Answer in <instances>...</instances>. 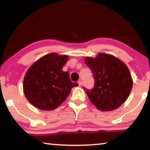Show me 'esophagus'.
<instances>
[{
    "mask_svg": "<svg viewBox=\"0 0 150 150\" xmlns=\"http://www.w3.org/2000/svg\"><path fill=\"white\" fill-rule=\"evenodd\" d=\"M78 85H79V87H81L82 86V81L81 80H79L78 81Z\"/></svg>",
    "mask_w": 150,
    "mask_h": 150,
    "instance_id": "obj_1",
    "label": "esophagus"
}]
</instances>
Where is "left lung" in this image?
I'll return each instance as SVG.
<instances>
[{"mask_svg": "<svg viewBox=\"0 0 150 150\" xmlns=\"http://www.w3.org/2000/svg\"><path fill=\"white\" fill-rule=\"evenodd\" d=\"M85 63L95 79L93 90L85 89L93 105L98 110L118 108L130 95L133 85L128 67L112 55L98 53L95 57H86Z\"/></svg>", "mask_w": 150, "mask_h": 150, "instance_id": "8db88e82", "label": "left lung"}]
</instances>
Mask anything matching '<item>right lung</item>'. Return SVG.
Returning a JSON list of instances; mask_svg holds the SVG:
<instances>
[{
	"label": "right lung",
	"instance_id": "right-lung-1",
	"mask_svg": "<svg viewBox=\"0 0 150 150\" xmlns=\"http://www.w3.org/2000/svg\"><path fill=\"white\" fill-rule=\"evenodd\" d=\"M69 56L50 53L40 57L30 66L25 74L23 91L27 100L40 110H52L64 102L72 88L68 71L63 67Z\"/></svg>",
	"mask_w": 150,
	"mask_h": 150
}]
</instances>
